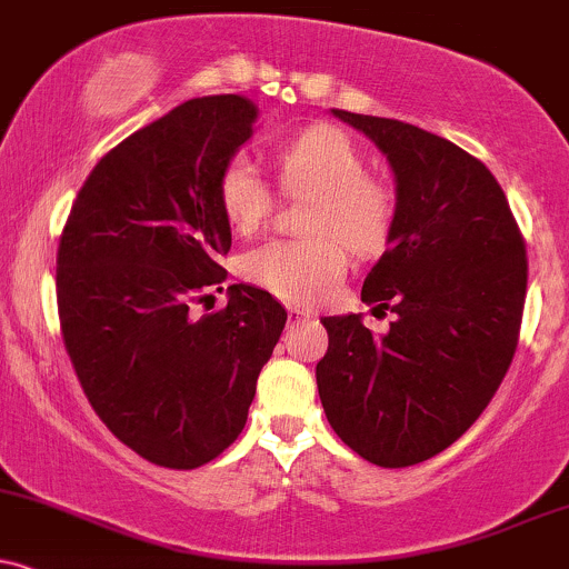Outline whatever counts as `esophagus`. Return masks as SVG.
<instances>
[{"instance_id": "obj_1", "label": "esophagus", "mask_w": 569, "mask_h": 569, "mask_svg": "<svg viewBox=\"0 0 569 569\" xmlns=\"http://www.w3.org/2000/svg\"><path fill=\"white\" fill-rule=\"evenodd\" d=\"M287 317H290L292 325H298V322H309L313 313L306 311V309H300V306H290V309H287Z\"/></svg>"}]
</instances>
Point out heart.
<instances>
[{
	"mask_svg": "<svg viewBox=\"0 0 569 569\" xmlns=\"http://www.w3.org/2000/svg\"><path fill=\"white\" fill-rule=\"evenodd\" d=\"M287 189L317 191L306 239H269L242 256L250 282L292 303L325 298L349 269V250L372 256L389 239L393 193L365 172L362 151L336 127H311L277 151ZM218 202L237 233H252L271 210V191L250 159L233 157L218 178Z\"/></svg>",
	"mask_w": 569,
	"mask_h": 569,
	"instance_id": "1",
	"label": "heart"
}]
</instances>
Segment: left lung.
Returning a JSON list of instances; mask_svg holds the SVG:
<instances>
[{
  "mask_svg": "<svg viewBox=\"0 0 569 569\" xmlns=\"http://www.w3.org/2000/svg\"><path fill=\"white\" fill-rule=\"evenodd\" d=\"M397 183L389 250L362 284L397 319L325 317L317 386L332 431L370 463H423L471 429L517 351L527 292L522 233L496 176L450 140L397 119L338 111Z\"/></svg>",
  "mask_w": 569,
  "mask_h": 569,
  "instance_id": "8db88e82",
  "label": "left lung"
}]
</instances>
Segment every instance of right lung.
I'll return each instance as SVG.
<instances>
[{
	"instance_id": "obj_1",
	"label": "right lung",
	"mask_w": 569,
	"mask_h": 569,
	"mask_svg": "<svg viewBox=\"0 0 569 569\" xmlns=\"http://www.w3.org/2000/svg\"><path fill=\"white\" fill-rule=\"evenodd\" d=\"M258 122L244 96L180 103L111 149L77 193L58 247V311L79 383L113 437L164 469L210 463L247 423L287 311L231 284L218 178Z\"/></svg>"
}]
</instances>
